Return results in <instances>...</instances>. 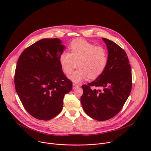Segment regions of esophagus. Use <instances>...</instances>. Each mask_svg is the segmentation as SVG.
<instances>
[{
  "label": "esophagus",
  "mask_w": 151,
  "mask_h": 151,
  "mask_svg": "<svg viewBox=\"0 0 151 151\" xmlns=\"http://www.w3.org/2000/svg\"><path fill=\"white\" fill-rule=\"evenodd\" d=\"M78 87H80V85L76 84H75V83H73V89H76V88H78Z\"/></svg>",
  "instance_id": "obj_1"
}]
</instances>
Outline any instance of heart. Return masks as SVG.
I'll return each mask as SVG.
<instances>
[{
	"label": "heart",
	"mask_w": 151,
	"mask_h": 151,
	"mask_svg": "<svg viewBox=\"0 0 151 151\" xmlns=\"http://www.w3.org/2000/svg\"><path fill=\"white\" fill-rule=\"evenodd\" d=\"M70 52H62L59 58L60 67L65 74L79 68L68 75L74 83H81L89 77L93 80L100 76L108 64V53L102 46H96L84 40H76L70 45Z\"/></svg>",
	"instance_id": "1"
}]
</instances>
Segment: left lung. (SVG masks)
<instances>
[{
	"label": "left lung",
	"mask_w": 151,
	"mask_h": 151,
	"mask_svg": "<svg viewBox=\"0 0 151 151\" xmlns=\"http://www.w3.org/2000/svg\"><path fill=\"white\" fill-rule=\"evenodd\" d=\"M102 40L108 51L107 66L96 80L82 86L81 97L85 113L99 121L108 120L120 111L132 86L131 67L126 52L113 41Z\"/></svg>",
	"instance_id": "1"
}]
</instances>
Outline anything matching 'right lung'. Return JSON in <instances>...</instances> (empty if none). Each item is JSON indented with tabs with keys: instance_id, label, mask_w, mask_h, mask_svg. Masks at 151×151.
Returning a JSON list of instances; mask_svg holds the SVG:
<instances>
[{
	"instance_id": "right-lung-1",
	"label": "right lung",
	"mask_w": 151,
	"mask_h": 151,
	"mask_svg": "<svg viewBox=\"0 0 151 151\" xmlns=\"http://www.w3.org/2000/svg\"><path fill=\"white\" fill-rule=\"evenodd\" d=\"M59 38H44L23 51L14 73L15 89L27 111L39 120L51 119L72 89L59 61L65 49Z\"/></svg>"
}]
</instances>
